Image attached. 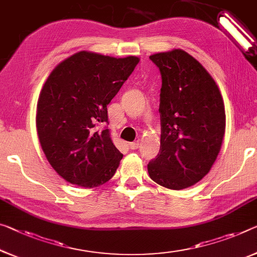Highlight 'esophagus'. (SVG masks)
Wrapping results in <instances>:
<instances>
[{"mask_svg":"<svg viewBox=\"0 0 257 257\" xmlns=\"http://www.w3.org/2000/svg\"><path fill=\"white\" fill-rule=\"evenodd\" d=\"M140 141L139 140H138V141H134V142H130V144H128V147L130 148H131V149H138V148H139L140 147Z\"/></svg>","mask_w":257,"mask_h":257,"instance_id":"34e87169","label":"esophagus"}]
</instances>
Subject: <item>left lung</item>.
<instances>
[{
  "mask_svg": "<svg viewBox=\"0 0 257 257\" xmlns=\"http://www.w3.org/2000/svg\"><path fill=\"white\" fill-rule=\"evenodd\" d=\"M160 69L161 148L148 164L161 186L184 189L210 171L225 133L218 86L194 57L181 49L149 56Z\"/></svg>",
  "mask_w": 257,
  "mask_h": 257,
  "instance_id": "obj_1",
  "label": "left lung"
}]
</instances>
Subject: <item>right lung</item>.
I'll use <instances>...</instances> for the list:
<instances>
[{"mask_svg": "<svg viewBox=\"0 0 257 257\" xmlns=\"http://www.w3.org/2000/svg\"><path fill=\"white\" fill-rule=\"evenodd\" d=\"M139 58L79 51L49 74L37 106L42 151L63 179L93 188L112 178L123 159L108 128L106 105L133 72Z\"/></svg>", "mask_w": 257, "mask_h": 257, "instance_id": "right-lung-1", "label": "right lung"}]
</instances>
